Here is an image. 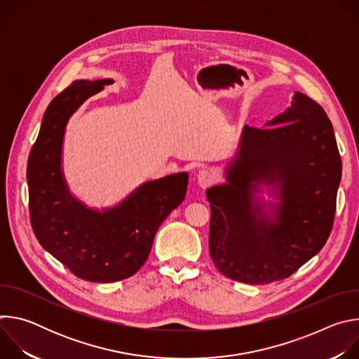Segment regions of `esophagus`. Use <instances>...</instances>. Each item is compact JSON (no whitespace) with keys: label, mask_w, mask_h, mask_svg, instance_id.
Wrapping results in <instances>:
<instances>
[{"label":"esophagus","mask_w":359,"mask_h":359,"mask_svg":"<svg viewBox=\"0 0 359 359\" xmlns=\"http://www.w3.org/2000/svg\"><path fill=\"white\" fill-rule=\"evenodd\" d=\"M196 182L197 184L201 187V189H206L209 186H212L215 182H216V177L215 175L210 172V170H200L197 175H196Z\"/></svg>","instance_id":"34e87169"}]
</instances>
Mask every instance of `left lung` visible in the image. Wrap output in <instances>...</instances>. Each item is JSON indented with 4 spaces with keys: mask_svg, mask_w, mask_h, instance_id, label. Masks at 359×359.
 Wrapping results in <instances>:
<instances>
[{
    "mask_svg": "<svg viewBox=\"0 0 359 359\" xmlns=\"http://www.w3.org/2000/svg\"><path fill=\"white\" fill-rule=\"evenodd\" d=\"M341 172L332 123L301 92L264 129L245 125L226 169L227 183L206 190L209 248L217 270L251 285L295 273L330 237ZM262 185L269 186L277 203L255 196Z\"/></svg>",
    "mask_w": 359,
    "mask_h": 359,
    "instance_id": "1",
    "label": "left lung"
}]
</instances>
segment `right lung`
<instances>
[{"label":"right lung","instance_id":"obj_1","mask_svg":"<svg viewBox=\"0 0 359 359\" xmlns=\"http://www.w3.org/2000/svg\"><path fill=\"white\" fill-rule=\"evenodd\" d=\"M111 83L75 81L50 100L27 168L35 237L72 274L92 283L125 280L144 264L159 226L184 200L189 179L184 172L146 182L104 212L71 194L61 168L67 123L89 96Z\"/></svg>","mask_w":359,"mask_h":359}]
</instances>
